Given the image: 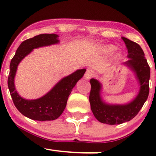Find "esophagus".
<instances>
[{"mask_svg": "<svg viewBox=\"0 0 156 156\" xmlns=\"http://www.w3.org/2000/svg\"><path fill=\"white\" fill-rule=\"evenodd\" d=\"M93 72L92 70H90V69H87V72L85 73V75H84V78H85L86 80H89L93 76Z\"/></svg>", "mask_w": 156, "mask_h": 156, "instance_id": "obj_1", "label": "esophagus"}]
</instances>
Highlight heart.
Here are the masks:
<instances>
[{"instance_id":"heart-1","label":"heart","mask_w":156,"mask_h":156,"mask_svg":"<svg viewBox=\"0 0 156 156\" xmlns=\"http://www.w3.org/2000/svg\"><path fill=\"white\" fill-rule=\"evenodd\" d=\"M113 49H114V48L113 47H107L106 48H105V51H107V52L112 51Z\"/></svg>"}]
</instances>
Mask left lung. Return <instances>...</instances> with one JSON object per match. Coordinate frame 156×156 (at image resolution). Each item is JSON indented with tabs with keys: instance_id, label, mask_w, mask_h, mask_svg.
I'll list each match as a JSON object with an SVG mask.
<instances>
[{
	"instance_id": "8db88e82",
	"label": "left lung",
	"mask_w": 156,
	"mask_h": 156,
	"mask_svg": "<svg viewBox=\"0 0 156 156\" xmlns=\"http://www.w3.org/2000/svg\"><path fill=\"white\" fill-rule=\"evenodd\" d=\"M126 44L129 58L125 62L135 73L140 89L138 95L130 103L125 105H109L104 103L101 97V83L98 80H90L91 91L89 103L94 116L98 121L108 125H119L130 121L137 115L148 98L150 69L144 51L139 44L122 37Z\"/></svg>"
}]
</instances>
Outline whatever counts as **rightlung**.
Wrapping results in <instances>:
<instances>
[{"label":"right lung","mask_w":156,"mask_h":156,"mask_svg":"<svg viewBox=\"0 0 156 156\" xmlns=\"http://www.w3.org/2000/svg\"><path fill=\"white\" fill-rule=\"evenodd\" d=\"M58 36L55 34H43L23 41L17 48L10 63L8 87L15 107L21 114L29 119L38 121L54 120L64 112L68 97L78 80L83 77L85 69H78L62 78L45 95L36 100L23 99L16 92L14 79L17 66L21 60L34 48L56 44Z\"/></svg>","instance_id":"obj_1"}]
</instances>
